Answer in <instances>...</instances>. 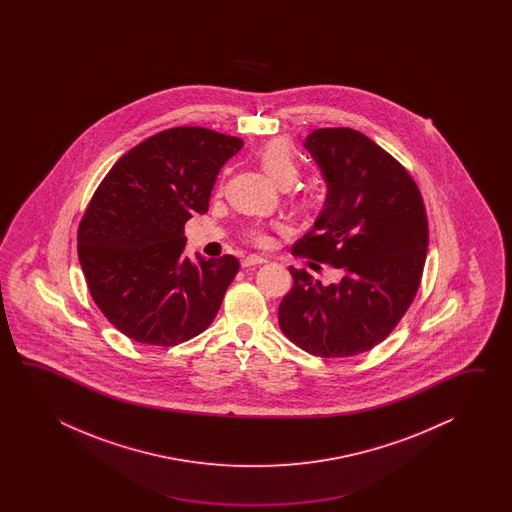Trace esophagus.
<instances>
[{
	"label": "esophagus",
	"instance_id": "esophagus-1",
	"mask_svg": "<svg viewBox=\"0 0 512 512\" xmlns=\"http://www.w3.org/2000/svg\"><path fill=\"white\" fill-rule=\"evenodd\" d=\"M261 263H267V258L258 256V254H249V256L243 260V267H254V265H261Z\"/></svg>",
	"mask_w": 512,
	"mask_h": 512
}]
</instances>
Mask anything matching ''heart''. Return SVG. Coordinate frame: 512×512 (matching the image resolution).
<instances>
[{
    "instance_id": "obj_1",
    "label": "heart",
    "mask_w": 512,
    "mask_h": 512,
    "mask_svg": "<svg viewBox=\"0 0 512 512\" xmlns=\"http://www.w3.org/2000/svg\"><path fill=\"white\" fill-rule=\"evenodd\" d=\"M261 168L271 175L272 181L280 186H289L298 177V159L291 146L285 139H272L267 142L258 153ZM249 238L254 243L263 245L267 241V234L261 227H252Z\"/></svg>"
}]
</instances>
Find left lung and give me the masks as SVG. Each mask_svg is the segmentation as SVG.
I'll return each instance as SVG.
<instances>
[{
    "instance_id": "1",
    "label": "left lung",
    "mask_w": 512,
    "mask_h": 512,
    "mask_svg": "<svg viewBox=\"0 0 512 512\" xmlns=\"http://www.w3.org/2000/svg\"><path fill=\"white\" fill-rule=\"evenodd\" d=\"M304 146L327 192L293 251L326 261L342 278L324 285L289 267L293 289L278 322L311 355L351 357L388 337L414 302L428 249L425 205L403 166L360 131L320 128Z\"/></svg>"
}]
</instances>
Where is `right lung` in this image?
Here are the masks:
<instances>
[{"mask_svg":"<svg viewBox=\"0 0 512 512\" xmlns=\"http://www.w3.org/2000/svg\"><path fill=\"white\" fill-rule=\"evenodd\" d=\"M243 141L170 128L124 153L78 227V260L109 322L135 342L177 346L203 333L240 271L234 256L186 258L185 223L205 214L221 166Z\"/></svg>","mask_w":512,"mask_h":512,"instance_id":"obj_1","label":"right lung"}]
</instances>
